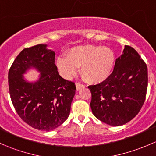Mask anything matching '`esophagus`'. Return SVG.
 <instances>
[{
    "mask_svg": "<svg viewBox=\"0 0 156 156\" xmlns=\"http://www.w3.org/2000/svg\"><path fill=\"white\" fill-rule=\"evenodd\" d=\"M75 86H76L77 90H79L81 89L82 87H84V85H83V84H79V83H76V84H75Z\"/></svg>",
    "mask_w": 156,
    "mask_h": 156,
    "instance_id": "obj_1",
    "label": "esophagus"
}]
</instances>
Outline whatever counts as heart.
<instances>
[{"instance_id":"b5f03b06","label":"heart","mask_w":156,"mask_h":156,"mask_svg":"<svg viewBox=\"0 0 156 156\" xmlns=\"http://www.w3.org/2000/svg\"><path fill=\"white\" fill-rule=\"evenodd\" d=\"M115 64V54L107 47L87 44L69 49L66 57L58 58L56 65L65 78L80 72L90 83H100L109 77Z\"/></svg>"}]
</instances>
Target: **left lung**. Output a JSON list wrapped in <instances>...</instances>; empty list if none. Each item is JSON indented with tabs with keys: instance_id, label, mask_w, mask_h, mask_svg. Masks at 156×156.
<instances>
[{
	"instance_id": "8db88e82",
	"label": "left lung",
	"mask_w": 156,
	"mask_h": 156,
	"mask_svg": "<svg viewBox=\"0 0 156 156\" xmlns=\"http://www.w3.org/2000/svg\"><path fill=\"white\" fill-rule=\"evenodd\" d=\"M147 86L146 63L134 49L125 46L107 79L88 87L92 94L93 114L111 126L125 125L142 108Z\"/></svg>"
}]
</instances>
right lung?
<instances>
[{
    "label": "right lung",
    "mask_w": 156,
    "mask_h": 156,
    "mask_svg": "<svg viewBox=\"0 0 156 156\" xmlns=\"http://www.w3.org/2000/svg\"><path fill=\"white\" fill-rule=\"evenodd\" d=\"M31 69L40 72L34 82L27 81L24 76ZM8 83L17 114L31 127L50 131L68 119L76 87L59 75L55 52L48 44L22 50L9 70Z\"/></svg>",
    "instance_id": "add662e5"
}]
</instances>
